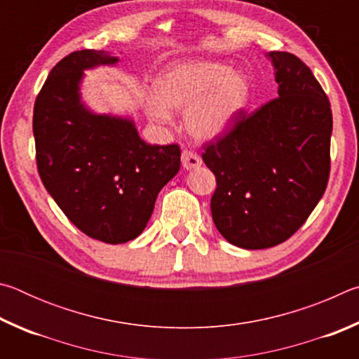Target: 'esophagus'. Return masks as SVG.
Listing matches in <instances>:
<instances>
[{
    "mask_svg": "<svg viewBox=\"0 0 359 359\" xmlns=\"http://www.w3.org/2000/svg\"><path fill=\"white\" fill-rule=\"evenodd\" d=\"M201 163H203L201 156H199L198 154H194V151H191V150L182 151V166H184V169H187V171L201 166Z\"/></svg>",
    "mask_w": 359,
    "mask_h": 359,
    "instance_id": "34e87169",
    "label": "esophagus"
}]
</instances>
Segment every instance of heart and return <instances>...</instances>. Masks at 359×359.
<instances>
[{
  "label": "heart",
  "mask_w": 359,
  "mask_h": 359,
  "mask_svg": "<svg viewBox=\"0 0 359 359\" xmlns=\"http://www.w3.org/2000/svg\"><path fill=\"white\" fill-rule=\"evenodd\" d=\"M250 82L233 66L212 60H188L169 66L155 81V98L145 101L151 118L171 120L172 111H187L188 133L199 141L223 136L245 111Z\"/></svg>",
  "instance_id": "obj_1"
}]
</instances>
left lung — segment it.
Returning a JSON list of instances; mask_svg holds the SVG:
<instances>
[{"label":"left lung","mask_w":359,"mask_h":359,"mask_svg":"<svg viewBox=\"0 0 359 359\" xmlns=\"http://www.w3.org/2000/svg\"><path fill=\"white\" fill-rule=\"evenodd\" d=\"M278 98L242 112L226 136L204 147L217 177L212 218L229 244L259 250L299 229L330 179L331 104L317 79L288 52H269Z\"/></svg>","instance_id":"obj_1"}]
</instances>
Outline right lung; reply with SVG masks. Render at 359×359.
Wrapping results in <instances>:
<instances>
[{
	"label": "right lung",
	"instance_id": "right-lung-1",
	"mask_svg": "<svg viewBox=\"0 0 359 359\" xmlns=\"http://www.w3.org/2000/svg\"><path fill=\"white\" fill-rule=\"evenodd\" d=\"M117 63L106 50L69 53L53 66L33 112L42 184L82 233L106 244L142 233L158 193L180 169L177 144H145L131 118L85 106L83 71Z\"/></svg>",
	"mask_w": 359,
	"mask_h": 359
}]
</instances>
